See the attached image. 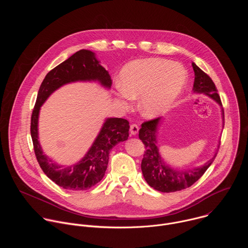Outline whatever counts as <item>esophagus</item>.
<instances>
[{
    "instance_id": "34e87169",
    "label": "esophagus",
    "mask_w": 248,
    "mask_h": 248,
    "mask_svg": "<svg viewBox=\"0 0 248 248\" xmlns=\"http://www.w3.org/2000/svg\"><path fill=\"white\" fill-rule=\"evenodd\" d=\"M130 132H131V134H133V135H135V134H137V132H138V125L136 124H130Z\"/></svg>"
}]
</instances>
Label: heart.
<instances>
[{"label":"heart","instance_id":"heart-1","mask_svg":"<svg viewBox=\"0 0 248 248\" xmlns=\"http://www.w3.org/2000/svg\"><path fill=\"white\" fill-rule=\"evenodd\" d=\"M186 83V73L178 63L155 58L136 60L122 68L117 95L124 106L141 96V112L155 118L171 107Z\"/></svg>","mask_w":248,"mask_h":248}]
</instances>
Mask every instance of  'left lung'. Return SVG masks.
<instances>
[{
    "label": "left lung",
    "instance_id": "obj_1",
    "mask_svg": "<svg viewBox=\"0 0 248 248\" xmlns=\"http://www.w3.org/2000/svg\"><path fill=\"white\" fill-rule=\"evenodd\" d=\"M192 67L195 74L193 84L194 92L207 94L222 105L221 98L213 80L194 62H192ZM160 120L161 118H156L146 121L141 124V128L139 129V139L142 140L145 145L143 159L141 162V170H142L145 181L154 189L161 192L180 191L191 186L201 178L210 165L213 163L217 153L205 165L194 170H178L170 168L161 159L156 146V130Z\"/></svg>",
    "mask_w": 248,
    "mask_h": 248
}]
</instances>
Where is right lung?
Returning a JSON list of instances; mask_svg holds the SVG:
<instances>
[{
	"label": "right lung",
	"instance_id": "1",
	"mask_svg": "<svg viewBox=\"0 0 248 248\" xmlns=\"http://www.w3.org/2000/svg\"><path fill=\"white\" fill-rule=\"evenodd\" d=\"M78 80H98L111 87L112 79L96 60L94 53L80 50L54 67L42 81L31 115L30 133L36 159L50 180L68 190H85L98 184L105 174L112 148L128 137L129 123L125 119L111 118L105 122L99 135L85 157L77 165L62 167L43 154L38 141L39 110L46 99L59 87Z\"/></svg>",
	"mask_w": 248,
	"mask_h": 248
}]
</instances>
